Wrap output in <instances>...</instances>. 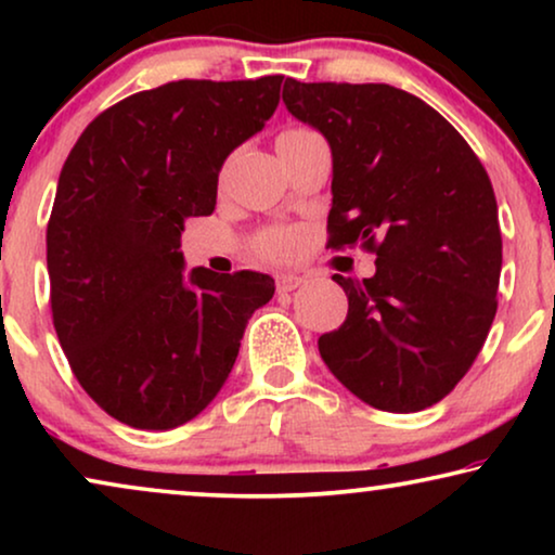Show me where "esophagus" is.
Wrapping results in <instances>:
<instances>
[{
	"label": "esophagus",
	"instance_id": "34e87169",
	"mask_svg": "<svg viewBox=\"0 0 555 555\" xmlns=\"http://www.w3.org/2000/svg\"><path fill=\"white\" fill-rule=\"evenodd\" d=\"M302 283H306V278L295 275V272H283V275H278V293H293Z\"/></svg>",
	"mask_w": 555,
	"mask_h": 555
}]
</instances>
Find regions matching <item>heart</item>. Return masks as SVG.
Masks as SVG:
<instances>
[{"instance_id":"heart-1","label":"heart","mask_w":555,"mask_h":555,"mask_svg":"<svg viewBox=\"0 0 555 555\" xmlns=\"http://www.w3.org/2000/svg\"><path fill=\"white\" fill-rule=\"evenodd\" d=\"M293 133H306V128H291V131L280 135H293ZM300 245V234L295 230H275L270 232L268 237L262 240V253L268 257H275V260H283V257H291Z\"/></svg>"}]
</instances>
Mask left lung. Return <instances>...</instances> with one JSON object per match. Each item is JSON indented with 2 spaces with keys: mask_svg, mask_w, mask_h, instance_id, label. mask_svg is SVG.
<instances>
[{
  "mask_svg": "<svg viewBox=\"0 0 555 555\" xmlns=\"http://www.w3.org/2000/svg\"><path fill=\"white\" fill-rule=\"evenodd\" d=\"M283 103L331 146L328 245L376 253L371 278L333 275L348 315L318 338L321 359L369 406L422 412L467 374L498 310L503 237L488 171L406 90L287 78Z\"/></svg>",
  "mask_w": 555,
  "mask_h": 555,
  "instance_id": "left-lung-1",
  "label": "left lung"
}]
</instances>
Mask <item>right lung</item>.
I'll list each match as a JSON object with an SVG mask.
<instances>
[{
	"mask_svg": "<svg viewBox=\"0 0 555 555\" xmlns=\"http://www.w3.org/2000/svg\"><path fill=\"white\" fill-rule=\"evenodd\" d=\"M283 75L177 80L101 113L60 171L50 306L88 397L133 429H173L222 389L275 280L184 272L186 217L215 211L227 156L262 131Z\"/></svg>",
	"mask_w": 555,
	"mask_h": 555,
	"instance_id": "obj_1",
	"label": "right lung"
}]
</instances>
